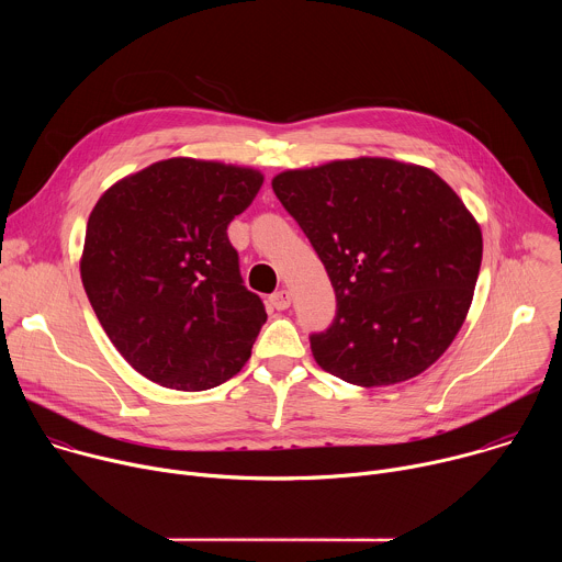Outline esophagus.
<instances>
[{"instance_id":"1","label":"esophagus","mask_w":562,"mask_h":562,"mask_svg":"<svg viewBox=\"0 0 562 562\" xmlns=\"http://www.w3.org/2000/svg\"><path fill=\"white\" fill-rule=\"evenodd\" d=\"M269 304H271L276 311H284V308H289V304H291V295H289V291H286V289L276 291V293L269 297Z\"/></svg>"}]
</instances>
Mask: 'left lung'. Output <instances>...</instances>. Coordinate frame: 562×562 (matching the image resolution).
<instances>
[{"mask_svg":"<svg viewBox=\"0 0 562 562\" xmlns=\"http://www.w3.org/2000/svg\"><path fill=\"white\" fill-rule=\"evenodd\" d=\"M336 291L311 334L315 362L358 386L409 380L453 342L471 306L483 233L434 171L386 157L338 159L271 182Z\"/></svg>","mask_w":562,"mask_h":562,"instance_id":"8db88e82","label":"left lung"}]
</instances>
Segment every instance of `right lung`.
Here are the masks:
<instances>
[{"label":"right lung","mask_w":562,"mask_h":562,"mask_svg":"<svg viewBox=\"0 0 562 562\" xmlns=\"http://www.w3.org/2000/svg\"><path fill=\"white\" fill-rule=\"evenodd\" d=\"M262 182L254 169L171 157L98 200L79 271L106 336L144 378L204 391L249 360L267 311L226 228Z\"/></svg>","instance_id":"add662e5"}]
</instances>
